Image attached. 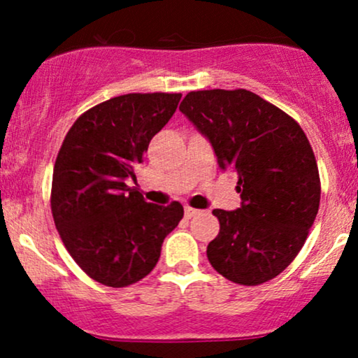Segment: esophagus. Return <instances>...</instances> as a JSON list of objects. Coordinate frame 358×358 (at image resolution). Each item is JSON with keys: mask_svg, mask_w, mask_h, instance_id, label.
Segmentation results:
<instances>
[{"mask_svg": "<svg viewBox=\"0 0 358 358\" xmlns=\"http://www.w3.org/2000/svg\"><path fill=\"white\" fill-rule=\"evenodd\" d=\"M196 213H199V210H196V208L185 207V217H187V219H192V217L196 215Z\"/></svg>", "mask_w": 358, "mask_h": 358, "instance_id": "34e87169", "label": "esophagus"}]
</instances>
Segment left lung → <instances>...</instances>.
<instances>
[{
  "label": "left lung",
  "mask_w": 358,
  "mask_h": 358,
  "mask_svg": "<svg viewBox=\"0 0 358 358\" xmlns=\"http://www.w3.org/2000/svg\"><path fill=\"white\" fill-rule=\"evenodd\" d=\"M180 110L210 141L220 170L239 176L237 210L212 213L219 236L207 248L217 273L257 286L282 273L305 244L320 207V175L301 126L245 89L188 92Z\"/></svg>",
  "instance_id": "8db88e82"
}]
</instances>
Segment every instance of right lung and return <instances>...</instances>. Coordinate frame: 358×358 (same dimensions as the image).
<instances>
[{
    "mask_svg": "<svg viewBox=\"0 0 358 358\" xmlns=\"http://www.w3.org/2000/svg\"><path fill=\"white\" fill-rule=\"evenodd\" d=\"M182 94H124L85 110L62 143L53 166L52 215L79 268L110 287L153 271L182 203H148L127 180L148 145L173 116Z\"/></svg>",
    "mask_w": 358,
    "mask_h": 358,
    "instance_id": "right-lung-1",
    "label": "right lung"
}]
</instances>
